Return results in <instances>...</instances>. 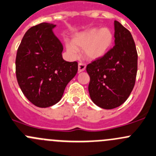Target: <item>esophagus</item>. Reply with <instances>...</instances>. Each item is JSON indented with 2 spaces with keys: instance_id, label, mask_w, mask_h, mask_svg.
<instances>
[{
  "instance_id": "1",
  "label": "esophagus",
  "mask_w": 156,
  "mask_h": 156,
  "mask_svg": "<svg viewBox=\"0 0 156 156\" xmlns=\"http://www.w3.org/2000/svg\"><path fill=\"white\" fill-rule=\"evenodd\" d=\"M85 68H86V66L84 63L83 62L78 63V72H84V71L85 70Z\"/></svg>"
}]
</instances>
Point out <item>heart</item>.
Masks as SVG:
<instances>
[{
    "mask_svg": "<svg viewBox=\"0 0 156 156\" xmlns=\"http://www.w3.org/2000/svg\"><path fill=\"white\" fill-rule=\"evenodd\" d=\"M113 41L114 34L110 28H91L74 36L72 44H66V49L73 55L76 49H84L87 58L98 59L109 52Z\"/></svg>",
    "mask_w": 156,
    "mask_h": 156,
    "instance_id": "heart-1",
    "label": "heart"
}]
</instances>
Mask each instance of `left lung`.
<instances>
[{
	"mask_svg": "<svg viewBox=\"0 0 156 156\" xmlns=\"http://www.w3.org/2000/svg\"><path fill=\"white\" fill-rule=\"evenodd\" d=\"M115 46L86 68L90 99L103 109L123 104L133 89L137 73L136 48L130 32L114 21Z\"/></svg>",
	"mask_w": 156,
	"mask_h": 156,
	"instance_id": "1",
	"label": "left lung"
}]
</instances>
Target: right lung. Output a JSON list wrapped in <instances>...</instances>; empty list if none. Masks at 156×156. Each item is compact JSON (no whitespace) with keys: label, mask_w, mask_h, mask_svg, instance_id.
Here are the masks:
<instances>
[{"label":"right lung","mask_w":156,"mask_h":156,"mask_svg":"<svg viewBox=\"0 0 156 156\" xmlns=\"http://www.w3.org/2000/svg\"><path fill=\"white\" fill-rule=\"evenodd\" d=\"M55 27L42 23L29 29L16 52L18 84L26 98L39 107L58 103L78 72L77 62L63 59V46L52 30Z\"/></svg>","instance_id":"1"}]
</instances>
